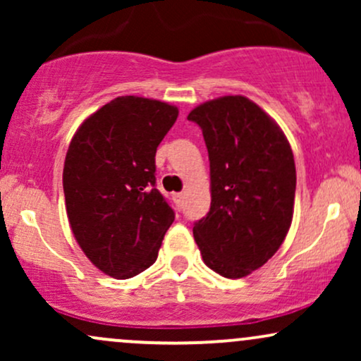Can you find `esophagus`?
Masks as SVG:
<instances>
[{
	"label": "esophagus",
	"instance_id": "1",
	"mask_svg": "<svg viewBox=\"0 0 361 361\" xmlns=\"http://www.w3.org/2000/svg\"><path fill=\"white\" fill-rule=\"evenodd\" d=\"M175 198H176L178 204H181V202H183V193H176Z\"/></svg>",
	"mask_w": 361,
	"mask_h": 361
}]
</instances>
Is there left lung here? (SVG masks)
<instances>
[{
    "label": "left lung",
    "instance_id": "1",
    "mask_svg": "<svg viewBox=\"0 0 361 361\" xmlns=\"http://www.w3.org/2000/svg\"><path fill=\"white\" fill-rule=\"evenodd\" d=\"M210 161V210L193 238L210 270L243 279L279 251L293 217L295 163L281 128L250 98L221 97L188 114Z\"/></svg>",
    "mask_w": 361,
    "mask_h": 361
}]
</instances>
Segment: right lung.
I'll list each match as a JSON object with an SVG mask.
<instances>
[{"mask_svg":"<svg viewBox=\"0 0 361 361\" xmlns=\"http://www.w3.org/2000/svg\"><path fill=\"white\" fill-rule=\"evenodd\" d=\"M178 118L169 103L118 97L90 115L62 171L78 244L105 275L126 280L157 258L175 212L156 188V149Z\"/></svg>","mask_w":361,"mask_h":361,"instance_id":"obj_1","label":"right lung"}]
</instances>
